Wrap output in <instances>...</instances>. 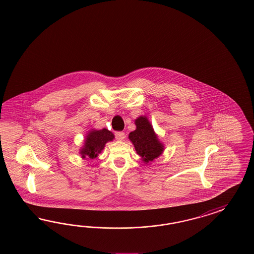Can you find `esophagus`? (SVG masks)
I'll return each instance as SVG.
<instances>
[{
  "label": "esophagus",
  "instance_id": "34e87169",
  "mask_svg": "<svg viewBox=\"0 0 254 254\" xmlns=\"http://www.w3.org/2000/svg\"><path fill=\"white\" fill-rule=\"evenodd\" d=\"M115 135H116V139L117 140L122 141L125 138V133L123 131H117L115 133Z\"/></svg>",
  "mask_w": 254,
  "mask_h": 254
}]
</instances>
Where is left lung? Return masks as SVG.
Masks as SVG:
<instances>
[{
    "label": "left lung",
    "instance_id": "left-lung-1",
    "mask_svg": "<svg viewBox=\"0 0 254 254\" xmlns=\"http://www.w3.org/2000/svg\"><path fill=\"white\" fill-rule=\"evenodd\" d=\"M134 124L136 129L129 133V139L142 161L148 164L163 153L164 145L158 139L147 117L137 118Z\"/></svg>",
    "mask_w": 254,
    "mask_h": 254
}]
</instances>
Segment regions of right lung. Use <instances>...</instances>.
Segmentation results:
<instances>
[{"instance_id":"obj_1","label":"right lung","mask_w":254,"mask_h":254,"mask_svg":"<svg viewBox=\"0 0 254 254\" xmlns=\"http://www.w3.org/2000/svg\"><path fill=\"white\" fill-rule=\"evenodd\" d=\"M114 137L113 133L105 128L99 131L92 129L85 136L84 146L80 150L82 158L94 159L104 150L105 144L113 140Z\"/></svg>"}]
</instances>
